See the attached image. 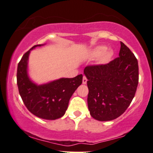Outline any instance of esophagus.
<instances>
[{
  "instance_id": "34e87169",
  "label": "esophagus",
  "mask_w": 153,
  "mask_h": 153,
  "mask_svg": "<svg viewBox=\"0 0 153 153\" xmlns=\"http://www.w3.org/2000/svg\"><path fill=\"white\" fill-rule=\"evenodd\" d=\"M87 81H88V79L84 75L83 78H82V84H86V83H87Z\"/></svg>"
}]
</instances>
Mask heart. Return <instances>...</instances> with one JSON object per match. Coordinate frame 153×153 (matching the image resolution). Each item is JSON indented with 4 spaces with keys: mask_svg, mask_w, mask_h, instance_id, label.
Returning a JSON list of instances; mask_svg holds the SVG:
<instances>
[{
    "mask_svg": "<svg viewBox=\"0 0 153 153\" xmlns=\"http://www.w3.org/2000/svg\"><path fill=\"white\" fill-rule=\"evenodd\" d=\"M107 49H108L107 47L103 46V45H100V46L94 48L93 50H91L89 53L90 58L94 59L100 57L99 61L100 63H106L112 56V53L109 51H107Z\"/></svg>",
    "mask_w": 153,
    "mask_h": 153,
    "instance_id": "b5f03b06",
    "label": "heart"
}]
</instances>
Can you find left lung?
Listing matches in <instances>:
<instances>
[{
  "label": "left lung",
  "instance_id": "8db88e82",
  "mask_svg": "<svg viewBox=\"0 0 153 153\" xmlns=\"http://www.w3.org/2000/svg\"><path fill=\"white\" fill-rule=\"evenodd\" d=\"M119 57L105 65L87 66L90 114L99 121L120 116L135 96L138 84V63L131 51L120 42Z\"/></svg>",
  "mask_w": 153,
  "mask_h": 153
}]
</instances>
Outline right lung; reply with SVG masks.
I'll return each mask as SVG.
<instances>
[{"label": "right lung", "mask_w": 153, "mask_h": 153, "mask_svg": "<svg viewBox=\"0 0 153 153\" xmlns=\"http://www.w3.org/2000/svg\"><path fill=\"white\" fill-rule=\"evenodd\" d=\"M43 45H34L22 57L18 65L17 85L22 100L31 113L42 119L56 120L65 115L70 99L82 84V75L45 84L35 83L27 73L29 55L33 49Z\"/></svg>", "instance_id": "right-lung-1"}]
</instances>
